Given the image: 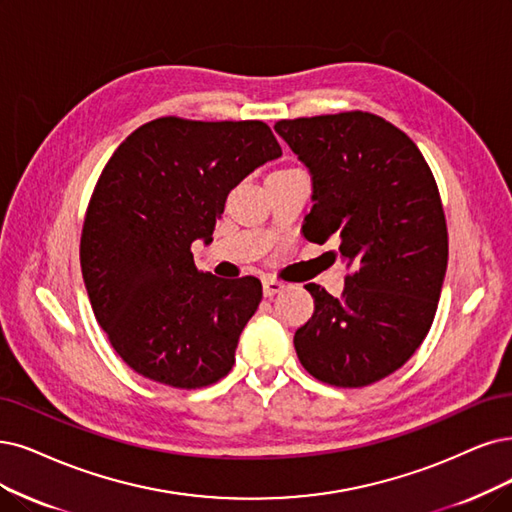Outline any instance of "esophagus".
Segmentation results:
<instances>
[{"label":"esophagus","mask_w":512,"mask_h":512,"mask_svg":"<svg viewBox=\"0 0 512 512\" xmlns=\"http://www.w3.org/2000/svg\"><path fill=\"white\" fill-rule=\"evenodd\" d=\"M285 289V282H280L276 278H263V295H276Z\"/></svg>","instance_id":"1"}]
</instances>
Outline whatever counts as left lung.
Returning a JSON list of instances; mask_svg holds the SVG:
<instances>
[{"mask_svg": "<svg viewBox=\"0 0 512 512\" xmlns=\"http://www.w3.org/2000/svg\"><path fill=\"white\" fill-rule=\"evenodd\" d=\"M274 130L308 168L312 211L301 232L339 238L350 268L339 297L314 282V314L295 331L316 380L361 388L403 367L437 312L447 225L437 183L403 130L365 111L280 120Z\"/></svg>", "mask_w": 512, "mask_h": 512, "instance_id": "8db88e82", "label": "left lung"}]
</instances>
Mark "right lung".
Masks as SVG:
<instances>
[{
	"mask_svg": "<svg viewBox=\"0 0 512 512\" xmlns=\"http://www.w3.org/2000/svg\"><path fill=\"white\" fill-rule=\"evenodd\" d=\"M280 156L257 120L160 118L113 151L88 204L80 263L94 316L130 369L173 388L215 384L232 369L261 282L198 272L192 242H211L227 194Z\"/></svg>",
	"mask_w": 512,
	"mask_h": 512,
	"instance_id": "right-lung-1",
	"label": "right lung"
}]
</instances>
